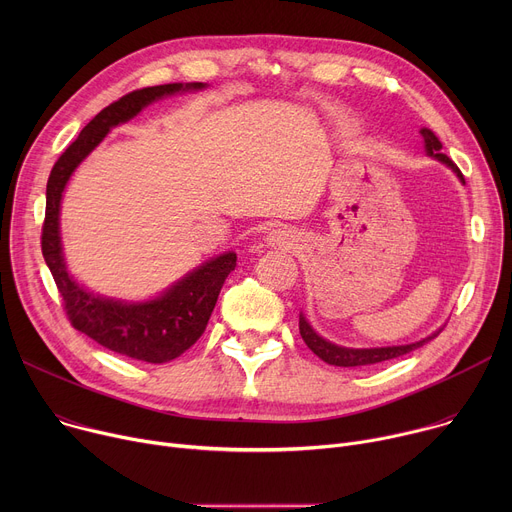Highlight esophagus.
<instances>
[{
  "instance_id": "obj_1",
  "label": "esophagus",
  "mask_w": 512,
  "mask_h": 512,
  "mask_svg": "<svg viewBox=\"0 0 512 512\" xmlns=\"http://www.w3.org/2000/svg\"><path fill=\"white\" fill-rule=\"evenodd\" d=\"M267 243H269L271 247H289V245H291V235H289V231L273 229V231L267 235Z\"/></svg>"
}]
</instances>
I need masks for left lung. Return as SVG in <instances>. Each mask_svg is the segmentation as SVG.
Wrapping results in <instances>:
<instances>
[{"instance_id": "1", "label": "left lung", "mask_w": 512, "mask_h": 512, "mask_svg": "<svg viewBox=\"0 0 512 512\" xmlns=\"http://www.w3.org/2000/svg\"><path fill=\"white\" fill-rule=\"evenodd\" d=\"M421 137H423V141H425L427 154H431L433 158H437L440 162L448 164V166L460 176V180L464 182V176H462L460 168H458L446 154H442V143H440V139H437L429 129H421ZM300 334H302L304 342L308 344V348H310L318 358H322V360L328 362V364H334V367H367V364H377V362H385V360H391V358L409 354L411 350L423 346L425 342H429L431 338H435L440 332L433 334V336H427L425 340L407 344V346L360 348V350H358V348H342V346H336V344H332V342L320 338V336L310 328V324L306 322V318L300 316Z\"/></svg>"}]
</instances>
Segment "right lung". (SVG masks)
<instances>
[{
  "label": "right lung",
  "instance_id": "right-lung-1",
  "mask_svg": "<svg viewBox=\"0 0 512 512\" xmlns=\"http://www.w3.org/2000/svg\"><path fill=\"white\" fill-rule=\"evenodd\" d=\"M202 87V83H192L186 87L180 83L145 87L113 101L99 111L83 127L79 137L62 152L46 184L42 255L56 281L70 326L117 354L143 362H170L202 336L218 294H221V287L237 265V255L225 253L204 263L168 289L164 296L148 304H123L97 298L72 281L66 273L58 235L60 198L72 170L85 160V156L111 127L131 119L145 105L164 95Z\"/></svg>",
  "mask_w": 512,
  "mask_h": 512
}]
</instances>
